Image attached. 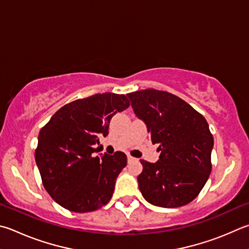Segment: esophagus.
<instances>
[{"label": "esophagus", "mask_w": 249, "mask_h": 249, "mask_svg": "<svg viewBox=\"0 0 249 249\" xmlns=\"http://www.w3.org/2000/svg\"><path fill=\"white\" fill-rule=\"evenodd\" d=\"M127 160L128 161H133V160H135V158H133L132 156H127Z\"/></svg>", "instance_id": "obj_1"}]
</instances>
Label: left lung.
I'll list each match as a JSON object with an SVG mask.
<instances>
[{
    "mask_svg": "<svg viewBox=\"0 0 249 249\" xmlns=\"http://www.w3.org/2000/svg\"><path fill=\"white\" fill-rule=\"evenodd\" d=\"M134 113L143 121L159 160H140L138 186L153 206L178 208L193 201L211 173L213 137L200 113L170 92L146 89L127 94Z\"/></svg>",
    "mask_w": 249,
    "mask_h": 249,
    "instance_id": "1",
    "label": "left lung"
}]
</instances>
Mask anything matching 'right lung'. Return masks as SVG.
I'll return each mask as SVG.
<instances>
[{"instance_id":"1","label":"right lung","mask_w":249,"mask_h":249,"mask_svg":"<svg viewBox=\"0 0 249 249\" xmlns=\"http://www.w3.org/2000/svg\"><path fill=\"white\" fill-rule=\"evenodd\" d=\"M128 107L124 94L97 93L62 107L40 130L36 163L58 205L84 213L110 201L127 158L121 151L94 156L93 144L107 136L112 116Z\"/></svg>"}]
</instances>
